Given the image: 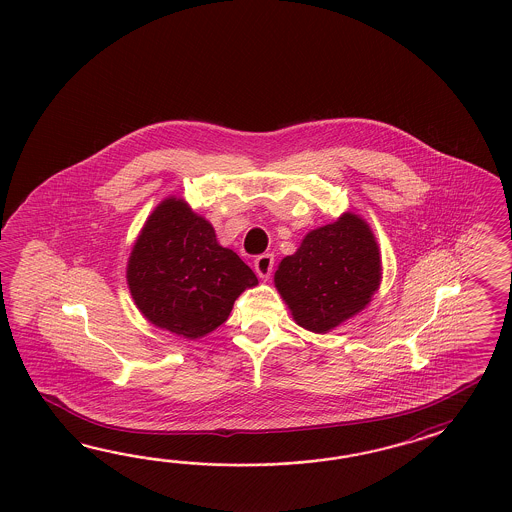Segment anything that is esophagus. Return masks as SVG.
I'll use <instances>...</instances> for the list:
<instances>
[{
    "mask_svg": "<svg viewBox=\"0 0 512 512\" xmlns=\"http://www.w3.org/2000/svg\"><path fill=\"white\" fill-rule=\"evenodd\" d=\"M255 272H257V276L259 278H270V274H272V268H274V255H270V253H263V255H259L257 259H255Z\"/></svg>",
    "mask_w": 512,
    "mask_h": 512,
    "instance_id": "34e87169",
    "label": "esophagus"
}]
</instances>
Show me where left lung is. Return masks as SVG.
<instances>
[{"label":"left lung","mask_w":512,"mask_h":512,"mask_svg":"<svg viewBox=\"0 0 512 512\" xmlns=\"http://www.w3.org/2000/svg\"><path fill=\"white\" fill-rule=\"evenodd\" d=\"M276 287L296 323L326 332L366 308L381 281L370 227L355 214L311 231L276 272Z\"/></svg>","instance_id":"obj_1"}]
</instances>
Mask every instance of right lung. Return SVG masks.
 I'll return each mask as SVG.
<instances>
[{
	"label": "right lung",
	"mask_w": 512,
	"mask_h": 512,
	"mask_svg": "<svg viewBox=\"0 0 512 512\" xmlns=\"http://www.w3.org/2000/svg\"><path fill=\"white\" fill-rule=\"evenodd\" d=\"M131 296L144 317L189 340L223 325L257 276L186 202L167 199L148 217L127 264Z\"/></svg>",
	"instance_id": "1"
}]
</instances>
